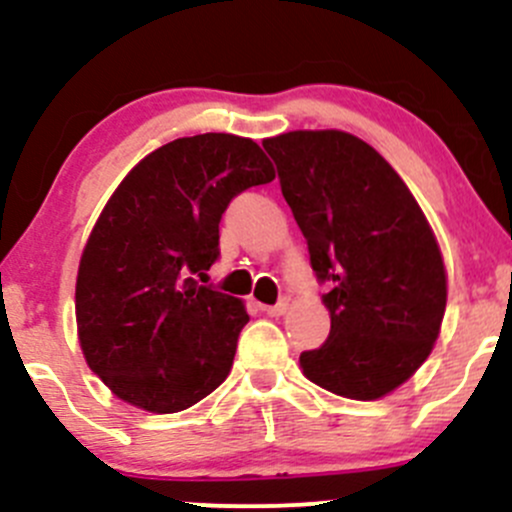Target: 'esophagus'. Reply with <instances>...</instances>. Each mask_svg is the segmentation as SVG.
Here are the masks:
<instances>
[{"mask_svg":"<svg viewBox=\"0 0 512 512\" xmlns=\"http://www.w3.org/2000/svg\"><path fill=\"white\" fill-rule=\"evenodd\" d=\"M287 307H289L287 299H280L277 304H265V307H262V312L270 314V317H282V314L287 312Z\"/></svg>","mask_w":512,"mask_h":512,"instance_id":"34e87169","label":"esophagus"}]
</instances>
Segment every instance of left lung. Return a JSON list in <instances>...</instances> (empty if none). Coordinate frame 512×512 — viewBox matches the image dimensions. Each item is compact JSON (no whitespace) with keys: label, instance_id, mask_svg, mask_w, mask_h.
Wrapping results in <instances>:
<instances>
[{"label":"left lung","instance_id":"1","mask_svg":"<svg viewBox=\"0 0 512 512\" xmlns=\"http://www.w3.org/2000/svg\"><path fill=\"white\" fill-rule=\"evenodd\" d=\"M282 195L309 247L332 317L327 342L302 352L304 376L374 401L428 359L446 312V267L416 198L369 143L344 131L265 138Z\"/></svg>","mask_w":512,"mask_h":512}]
</instances>
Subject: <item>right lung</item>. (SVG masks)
Instances as JSON below:
<instances>
[{"mask_svg": "<svg viewBox=\"0 0 512 512\" xmlns=\"http://www.w3.org/2000/svg\"><path fill=\"white\" fill-rule=\"evenodd\" d=\"M275 180L250 138L200 133L148 153L98 215L76 277L91 371L126 404L175 414L227 379L245 304L200 285L235 195Z\"/></svg>", "mask_w": 512, "mask_h": 512, "instance_id": "right-lung-1", "label": "right lung"}]
</instances>
